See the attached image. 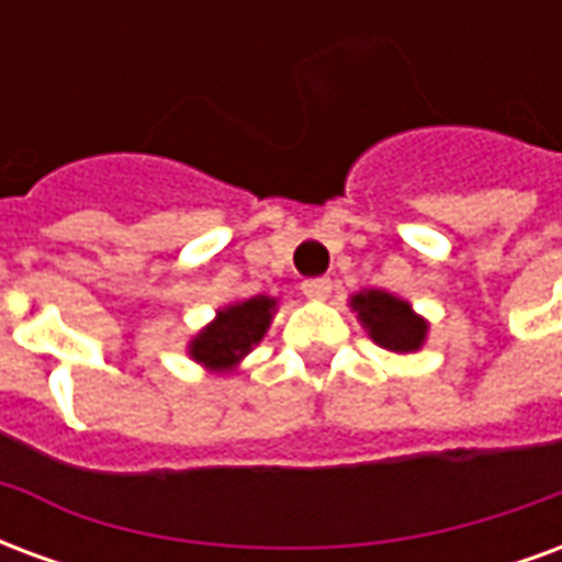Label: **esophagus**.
Listing matches in <instances>:
<instances>
[{
  "label": "esophagus",
  "mask_w": 562,
  "mask_h": 562,
  "mask_svg": "<svg viewBox=\"0 0 562 562\" xmlns=\"http://www.w3.org/2000/svg\"><path fill=\"white\" fill-rule=\"evenodd\" d=\"M330 289H334V282H330L328 277H313V280H304V285H301V292H304L310 301H325L330 294Z\"/></svg>",
  "instance_id": "34e87169"
}]
</instances>
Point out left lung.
Returning <instances> with one entry per match:
<instances>
[{
  "label": "left lung",
  "instance_id": "obj_1",
  "mask_svg": "<svg viewBox=\"0 0 562 562\" xmlns=\"http://www.w3.org/2000/svg\"><path fill=\"white\" fill-rule=\"evenodd\" d=\"M352 310L364 325L370 340L389 352H418L427 340V322L413 310L409 301L382 289H367L352 297Z\"/></svg>",
  "mask_w": 562,
  "mask_h": 562
}]
</instances>
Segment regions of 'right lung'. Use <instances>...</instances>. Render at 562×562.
Instances as JSON below:
<instances>
[{
    "label": "right lung",
    "mask_w": 562,
    "mask_h": 562,
    "mask_svg": "<svg viewBox=\"0 0 562 562\" xmlns=\"http://www.w3.org/2000/svg\"><path fill=\"white\" fill-rule=\"evenodd\" d=\"M273 310H277V301L268 297V294H256L249 301H237V304L225 306V310L216 313V318L210 322L207 328L201 330L198 337H192L189 355L207 370L228 373L268 334Z\"/></svg>",
    "instance_id": "right-lung-1"
}]
</instances>
